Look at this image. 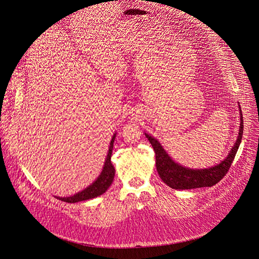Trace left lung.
I'll return each instance as SVG.
<instances>
[{"instance_id": "1", "label": "left lung", "mask_w": 259, "mask_h": 259, "mask_svg": "<svg viewBox=\"0 0 259 259\" xmlns=\"http://www.w3.org/2000/svg\"><path fill=\"white\" fill-rule=\"evenodd\" d=\"M240 108V130L239 136L231 152L227 157L219 164L208 168H188L175 162L171 159L165 150L160 145V143L153 137L145 134L146 138L151 143L155 152L156 169L160 179L170 188L173 189H193L199 187H211L218 183L226 174L231 167L233 160L237 154L239 146L242 141L244 121L241 107Z\"/></svg>"}]
</instances>
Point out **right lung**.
<instances>
[{"mask_svg": "<svg viewBox=\"0 0 259 259\" xmlns=\"http://www.w3.org/2000/svg\"><path fill=\"white\" fill-rule=\"evenodd\" d=\"M115 137L116 135H113V138L111 140L110 146H109V151L107 154V158L103 167V170L101 175L98 177V179L89 187H86L84 190L72 195V196H68V197H60L56 196V198H59L63 202L66 203H78V202H82V200H86V199H91L94 197H97L101 194H103L112 184L114 176H115V168L111 162V155H112V150H113V143L115 140Z\"/></svg>", "mask_w": 259, "mask_h": 259, "instance_id": "right-lung-1", "label": "right lung"}]
</instances>
